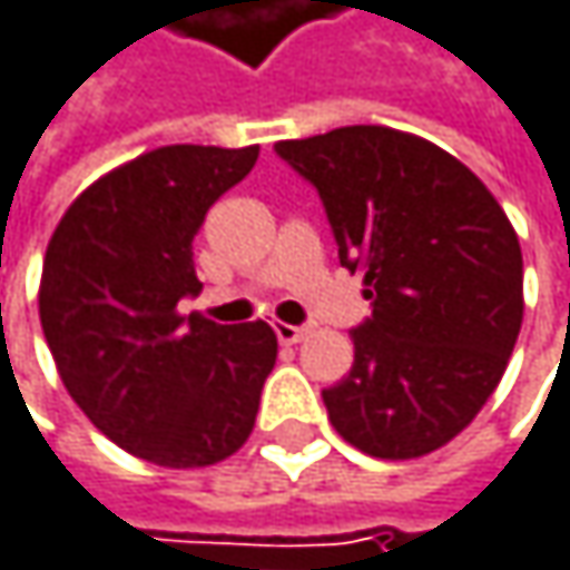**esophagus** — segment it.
Listing matches in <instances>:
<instances>
[{
	"label": "esophagus",
	"instance_id": "esophagus-1",
	"mask_svg": "<svg viewBox=\"0 0 570 570\" xmlns=\"http://www.w3.org/2000/svg\"><path fill=\"white\" fill-rule=\"evenodd\" d=\"M275 335H278V342H282V345H298V342L308 335V328H305V325H288V322H278V325H275Z\"/></svg>",
	"mask_w": 570,
	"mask_h": 570
}]
</instances>
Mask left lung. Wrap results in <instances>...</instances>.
<instances>
[{
  "label": "left lung",
  "mask_w": 570,
  "mask_h": 570,
  "mask_svg": "<svg viewBox=\"0 0 570 570\" xmlns=\"http://www.w3.org/2000/svg\"><path fill=\"white\" fill-rule=\"evenodd\" d=\"M275 151L315 185L372 302L352 372L322 392L332 425L389 461L448 444L498 389L521 332L508 215L468 165L399 129L345 126Z\"/></svg>",
  "instance_id": "8db88e82"
}]
</instances>
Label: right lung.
I'll use <instances>...</instances> for the list:
<instances>
[{"instance_id": "right-lung-1", "label": "right lung", "mask_w": 570, "mask_h": 570, "mask_svg": "<svg viewBox=\"0 0 570 570\" xmlns=\"http://www.w3.org/2000/svg\"><path fill=\"white\" fill-rule=\"evenodd\" d=\"M258 145H165L92 181L42 262L39 318L59 379L89 422L161 468L235 454L258 415L278 338L265 322L181 315L202 292L191 238Z\"/></svg>"}]
</instances>
